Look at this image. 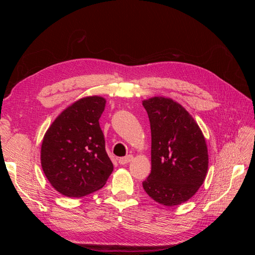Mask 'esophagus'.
Listing matches in <instances>:
<instances>
[{
    "mask_svg": "<svg viewBox=\"0 0 255 255\" xmlns=\"http://www.w3.org/2000/svg\"><path fill=\"white\" fill-rule=\"evenodd\" d=\"M133 159V155H127V156H125V157H120L119 159H118V161H119V164L120 165H126V164H128V163H129L130 160Z\"/></svg>",
    "mask_w": 255,
    "mask_h": 255,
    "instance_id": "1",
    "label": "esophagus"
}]
</instances>
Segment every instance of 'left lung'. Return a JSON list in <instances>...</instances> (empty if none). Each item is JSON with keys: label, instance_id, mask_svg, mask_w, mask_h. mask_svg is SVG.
I'll list each match as a JSON object with an SVG mask.
<instances>
[{"label": "left lung", "instance_id": "8db88e82", "mask_svg": "<svg viewBox=\"0 0 255 255\" xmlns=\"http://www.w3.org/2000/svg\"><path fill=\"white\" fill-rule=\"evenodd\" d=\"M151 126V173L143 189L156 202L187 201L203 184L208 155L204 136L182 105L155 97L142 102Z\"/></svg>", "mask_w": 255, "mask_h": 255}]
</instances>
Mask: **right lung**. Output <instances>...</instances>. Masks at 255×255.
Here are the masks:
<instances>
[{
  "label": "right lung",
  "mask_w": 255,
  "mask_h": 255,
  "mask_svg": "<svg viewBox=\"0 0 255 255\" xmlns=\"http://www.w3.org/2000/svg\"><path fill=\"white\" fill-rule=\"evenodd\" d=\"M105 99L87 97L61 113L45 133L42 170L61 195L80 198L102 188L114 170L99 119Z\"/></svg>",
  "instance_id": "obj_1"
}]
</instances>
